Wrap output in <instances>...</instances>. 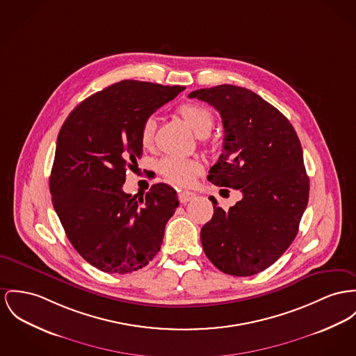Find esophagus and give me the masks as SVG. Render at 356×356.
Instances as JSON below:
<instances>
[{
  "label": "esophagus",
  "instance_id": "obj_1",
  "mask_svg": "<svg viewBox=\"0 0 356 356\" xmlns=\"http://www.w3.org/2000/svg\"><path fill=\"white\" fill-rule=\"evenodd\" d=\"M194 197H195V194H194V193H190V191H182V193L178 194V198H179V201H181L182 204L189 202Z\"/></svg>",
  "mask_w": 356,
  "mask_h": 356
}]
</instances>
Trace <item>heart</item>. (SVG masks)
<instances>
[{"instance_id":"heart-1","label":"heart","mask_w":356,"mask_h":356,"mask_svg":"<svg viewBox=\"0 0 356 356\" xmlns=\"http://www.w3.org/2000/svg\"><path fill=\"white\" fill-rule=\"evenodd\" d=\"M178 112L198 136H207L211 132L214 122L213 113L205 105L197 102L184 104L182 106H179ZM155 127L156 121L154 118H148L143 122L140 142L144 147H149L154 140ZM158 171L170 184L186 188L193 185L197 175L201 174L202 165L195 159L166 156L159 161Z\"/></svg>"}]
</instances>
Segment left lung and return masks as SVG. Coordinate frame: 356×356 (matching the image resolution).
I'll return each mask as SVG.
<instances>
[{"instance_id":"obj_1","label":"left lung","mask_w":356,"mask_h":356,"mask_svg":"<svg viewBox=\"0 0 356 356\" xmlns=\"http://www.w3.org/2000/svg\"><path fill=\"white\" fill-rule=\"evenodd\" d=\"M189 97L208 102L222 119V154L208 179L243 193L229 211L209 198L214 213L201 229L202 248L225 274H258L293 243L308 205L301 143L289 120L248 89L218 85Z\"/></svg>"}]
</instances>
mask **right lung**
<instances>
[{
  "label": "right lung",
  "instance_id": "right-lung-1",
  "mask_svg": "<svg viewBox=\"0 0 356 356\" xmlns=\"http://www.w3.org/2000/svg\"><path fill=\"white\" fill-rule=\"evenodd\" d=\"M184 86L121 81L88 97L63 122L49 177L52 205L78 254L109 274L134 273L161 250L177 191L155 184L124 193L125 172L142 156L143 122Z\"/></svg>",
  "mask_w": 356,
  "mask_h": 356
}]
</instances>
